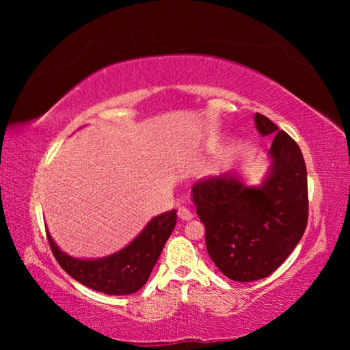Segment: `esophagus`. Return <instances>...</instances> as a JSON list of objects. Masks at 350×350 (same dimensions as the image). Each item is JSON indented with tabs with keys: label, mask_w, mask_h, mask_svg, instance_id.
<instances>
[{
	"label": "esophagus",
	"mask_w": 350,
	"mask_h": 350,
	"mask_svg": "<svg viewBox=\"0 0 350 350\" xmlns=\"http://www.w3.org/2000/svg\"><path fill=\"white\" fill-rule=\"evenodd\" d=\"M177 215H179L182 221H189V219H193V213L189 211L187 206H180L179 211H177Z\"/></svg>",
	"instance_id": "obj_1"
}]
</instances>
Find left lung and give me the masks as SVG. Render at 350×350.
<instances>
[{
  "instance_id": "8db88e82",
  "label": "left lung",
  "mask_w": 350,
  "mask_h": 350,
  "mask_svg": "<svg viewBox=\"0 0 350 350\" xmlns=\"http://www.w3.org/2000/svg\"><path fill=\"white\" fill-rule=\"evenodd\" d=\"M254 122L262 135L273 134V165L264 185L247 188L222 176L199 180L191 189L206 252L225 276L239 282L273 273L303 238L309 217L307 170L298 144L259 112Z\"/></svg>"
}]
</instances>
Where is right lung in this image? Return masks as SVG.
I'll use <instances>...</instances> for the list:
<instances>
[{
    "instance_id": "1",
    "label": "right lung",
    "mask_w": 350,
    "mask_h": 350,
    "mask_svg": "<svg viewBox=\"0 0 350 350\" xmlns=\"http://www.w3.org/2000/svg\"><path fill=\"white\" fill-rule=\"evenodd\" d=\"M176 221V210L159 215L128 247L112 256L96 260L68 256L60 252L49 233L47 241L57 262L75 281L106 295H131L146 284Z\"/></svg>"
}]
</instances>
